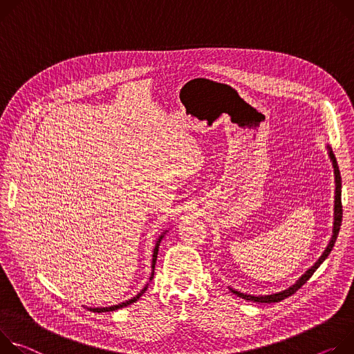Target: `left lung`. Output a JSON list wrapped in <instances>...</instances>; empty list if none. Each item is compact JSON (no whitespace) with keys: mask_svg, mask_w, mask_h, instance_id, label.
<instances>
[{"mask_svg":"<svg viewBox=\"0 0 354 354\" xmlns=\"http://www.w3.org/2000/svg\"><path fill=\"white\" fill-rule=\"evenodd\" d=\"M329 149V156H330V160H332V165H333V169H335V181H336V191H335V222H333V234H332V239L326 248V250L322 253V256L318 259V261L313 264L309 270H306V272L304 274V276L294 284L291 286L290 288L281 291V292H277V294H271V295H259V297H254V295H249V294H243V292H239L236 290L230 288V291L238 295L246 301H254V302H261V304H271V302H280L283 299H286L287 297L292 295L294 292H297L310 277L312 274L317 271V268L324 263V260L329 256L330 250L333 249L335 246V242L337 239V234H339V229H340V225H342V215H343V209H342V178H340V171H339V166H337V162H336V157L332 151V149L328 146Z\"/></svg>","mask_w":354,"mask_h":354,"instance_id":"left-lung-1","label":"left lung"}]
</instances>
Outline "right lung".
I'll list each match as a JSON object with an SVG mask.
<instances>
[{"mask_svg":"<svg viewBox=\"0 0 354 354\" xmlns=\"http://www.w3.org/2000/svg\"><path fill=\"white\" fill-rule=\"evenodd\" d=\"M162 239H163V234L162 236L157 239V242H156V246H154V252H153V260H151V277H150V280L153 279V274H154V264H156V259H157V252H159V246H160V242H162ZM149 286V284H147ZM147 286L136 295V297H133V298H131V299H128V301H125V302H121V304H118V305H113V306H108V308H90V310H93V312H109V310H115V309H120V308H124V306H127V305H131V304H133L135 301H138L142 295H143V292L147 290Z\"/></svg>","mask_w":354,"mask_h":354,"instance_id":"add662e5","label":"right lung"}]
</instances>
